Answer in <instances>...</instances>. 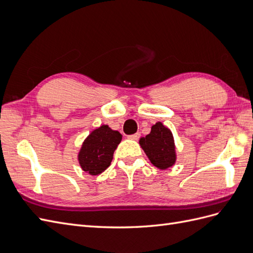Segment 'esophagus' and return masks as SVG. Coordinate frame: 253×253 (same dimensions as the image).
<instances>
[{"label":"esophagus","mask_w":253,"mask_h":253,"mask_svg":"<svg viewBox=\"0 0 253 253\" xmlns=\"http://www.w3.org/2000/svg\"><path fill=\"white\" fill-rule=\"evenodd\" d=\"M139 137H140V133H135L133 135H128L127 138L128 139H132V140H138Z\"/></svg>","instance_id":"1"}]
</instances>
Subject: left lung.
I'll return each instance as SVG.
<instances>
[{
    "instance_id": "8db88e82",
    "label": "left lung",
    "mask_w": 253,
    "mask_h": 253,
    "mask_svg": "<svg viewBox=\"0 0 253 253\" xmlns=\"http://www.w3.org/2000/svg\"><path fill=\"white\" fill-rule=\"evenodd\" d=\"M142 150L150 162L158 169H168L176 160L175 145L171 131L162 122H157L151 128V133L139 140Z\"/></svg>"
}]
</instances>
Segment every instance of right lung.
I'll return each instance as SVG.
<instances>
[{
	"mask_svg": "<svg viewBox=\"0 0 253 253\" xmlns=\"http://www.w3.org/2000/svg\"><path fill=\"white\" fill-rule=\"evenodd\" d=\"M122 139L118 131L102 126L91 132L84 140L79 153V164L83 171L98 175L111 165L114 152Z\"/></svg>",
	"mask_w": 253,
	"mask_h": 253,
	"instance_id": "1",
	"label": "right lung"
}]
</instances>
